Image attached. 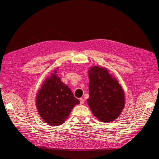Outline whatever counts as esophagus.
<instances>
[{"mask_svg": "<svg viewBox=\"0 0 159 159\" xmlns=\"http://www.w3.org/2000/svg\"><path fill=\"white\" fill-rule=\"evenodd\" d=\"M84 100L83 98H80V104H84Z\"/></svg>", "mask_w": 159, "mask_h": 159, "instance_id": "34e87169", "label": "esophagus"}]
</instances>
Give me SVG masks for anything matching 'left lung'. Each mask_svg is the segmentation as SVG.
<instances>
[{"label": "left lung", "instance_id": "8db88e82", "mask_svg": "<svg viewBox=\"0 0 159 159\" xmlns=\"http://www.w3.org/2000/svg\"><path fill=\"white\" fill-rule=\"evenodd\" d=\"M91 111L102 122H109L119 116L124 106V94L116 79L106 68L94 66L89 70Z\"/></svg>", "mask_w": 159, "mask_h": 159}]
</instances>
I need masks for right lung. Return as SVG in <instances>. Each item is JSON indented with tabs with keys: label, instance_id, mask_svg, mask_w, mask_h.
Instances as JSON below:
<instances>
[{
	"label": "right lung",
	"instance_id": "add662e5",
	"mask_svg": "<svg viewBox=\"0 0 159 159\" xmlns=\"http://www.w3.org/2000/svg\"><path fill=\"white\" fill-rule=\"evenodd\" d=\"M54 71L44 82L37 96L36 105L41 118L52 126L63 124L73 107L80 103L71 90Z\"/></svg>",
	"mask_w": 159,
	"mask_h": 159
}]
</instances>
